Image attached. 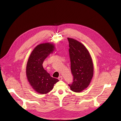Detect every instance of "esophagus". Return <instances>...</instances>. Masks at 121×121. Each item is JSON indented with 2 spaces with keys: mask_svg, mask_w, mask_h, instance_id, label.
I'll return each instance as SVG.
<instances>
[{
  "mask_svg": "<svg viewBox=\"0 0 121 121\" xmlns=\"http://www.w3.org/2000/svg\"><path fill=\"white\" fill-rule=\"evenodd\" d=\"M63 77L62 76H60L59 78H58V79L59 80H62L63 79Z\"/></svg>",
  "mask_w": 121,
  "mask_h": 121,
  "instance_id": "34e87169",
  "label": "esophagus"
}]
</instances>
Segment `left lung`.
Returning a JSON list of instances; mask_svg holds the SVG:
<instances>
[{"label": "left lung", "mask_w": 121, "mask_h": 121, "mask_svg": "<svg viewBox=\"0 0 121 121\" xmlns=\"http://www.w3.org/2000/svg\"><path fill=\"white\" fill-rule=\"evenodd\" d=\"M73 77L72 83L68 84L74 92H80L89 85L93 75V65L88 50L83 44L72 38H67Z\"/></svg>", "instance_id": "obj_1"}]
</instances>
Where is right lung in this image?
<instances>
[{"mask_svg":"<svg viewBox=\"0 0 121 121\" xmlns=\"http://www.w3.org/2000/svg\"><path fill=\"white\" fill-rule=\"evenodd\" d=\"M54 46L50 43L38 45L31 52L26 67L27 79L38 93L46 94L52 90L58 79L51 77L44 69L43 64L45 59L54 50Z\"/></svg>","mask_w":121,"mask_h":121,"instance_id":"1","label":"right lung"}]
</instances>
